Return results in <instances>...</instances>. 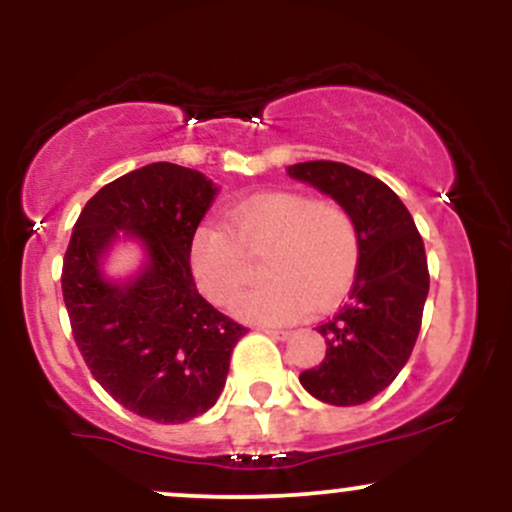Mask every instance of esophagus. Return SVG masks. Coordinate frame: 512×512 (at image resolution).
I'll use <instances>...</instances> for the list:
<instances>
[{"mask_svg":"<svg viewBox=\"0 0 512 512\" xmlns=\"http://www.w3.org/2000/svg\"><path fill=\"white\" fill-rule=\"evenodd\" d=\"M262 332L264 334H269V337L272 339H281V342H284V339H289V330H276V327H262Z\"/></svg>","mask_w":512,"mask_h":512,"instance_id":"34e87169","label":"esophagus"}]
</instances>
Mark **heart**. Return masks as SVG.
Here are the masks:
<instances>
[{"label": "heart", "mask_w": 512, "mask_h": 512, "mask_svg": "<svg viewBox=\"0 0 512 512\" xmlns=\"http://www.w3.org/2000/svg\"><path fill=\"white\" fill-rule=\"evenodd\" d=\"M269 281L245 291L233 313L260 325L298 320L310 308L339 303L361 267V233L349 209L305 192H262L228 211V226L199 223L190 238V269L211 303L226 305L264 257Z\"/></svg>", "instance_id": "heart-1"}]
</instances>
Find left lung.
I'll use <instances>...</instances> for the list:
<instances>
[{"mask_svg":"<svg viewBox=\"0 0 512 512\" xmlns=\"http://www.w3.org/2000/svg\"><path fill=\"white\" fill-rule=\"evenodd\" d=\"M354 214L361 267L349 303L322 322L325 358L303 370L301 385L320 402L356 407L383 392L409 361L428 296V262L409 209L383 180L337 161L289 168Z\"/></svg>","mask_w":512,"mask_h":512,"instance_id":"obj_1","label":"left lung"}]
</instances>
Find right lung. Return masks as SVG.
<instances>
[{"label":"right lung","mask_w":512,"mask_h":512,"mask_svg":"<svg viewBox=\"0 0 512 512\" xmlns=\"http://www.w3.org/2000/svg\"><path fill=\"white\" fill-rule=\"evenodd\" d=\"M214 195L199 170H132L88 199L64 252L62 296L88 370L115 402L158 424H185L214 407L233 346L248 332L202 298L190 269V238ZM117 230L150 250V267L125 287L97 269Z\"/></svg>","instance_id":"obj_1"}]
</instances>
